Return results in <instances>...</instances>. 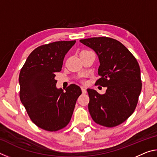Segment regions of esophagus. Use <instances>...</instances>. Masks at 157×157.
Here are the masks:
<instances>
[{"label": "esophagus", "instance_id": "obj_1", "mask_svg": "<svg viewBox=\"0 0 157 157\" xmlns=\"http://www.w3.org/2000/svg\"><path fill=\"white\" fill-rule=\"evenodd\" d=\"M81 89H82V94H86V88H85V87H84V86H81Z\"/></svg>", "mask_w": 157, "mask_h": 157}]
</instances>
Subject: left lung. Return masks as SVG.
Returning a JSON list of instances; mask_svg holds the SVG:
<instances>
[{
	"label": "left lung",
	"mask_w": 157,
	"mask_h": 157,
	"mask_svg": "<svg viewBox=\"0 0 157 157\" xmlns=\"http://www.w3.org/2000/svg\"><path fill=\"white\" fill-rule=\"evenodd\" d=\"M79 41L97 54L100 78L95 84L107 88L103 95L87 89L89 113L97 124L116 127L125 121L137 105L142 88L139 63L129 50L116 39L101 36Z\"/></svg>",
	"instance_id": "left-lung-1"
}]
</instances>
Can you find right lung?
Segmentation results:
<instances>
[{
  "label": "right lung",
  "mask_w": 157,
  "mask_h": 157,
  "mask_svg": "<svg viewBox=\"0 0 157 157\" xmlns=\"http://www.w3.org/2000/svg\"><path fill=\"white\" fill-rule=\"evenodd\" d=\"M75 41H55L37 47L26 59L19 74L20 99L31 121L49 132L63 129L70 122L80 87H56L55 73L62 70L66 53Z\"/></svg>",
  "instance_id": "right-lung-1"
}]
</instances>
